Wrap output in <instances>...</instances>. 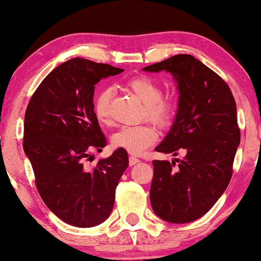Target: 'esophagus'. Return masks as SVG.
<instances>
[{
    "mask_svg": "<svg viewBox=\"0 0 261 261\" xmlns=\"http://www.w3.org/2000/svg\"><path fill=\"white\" fill-rule=\"evenodd\" d=\"M140 162L139 158L134 157V155H131L130 158H128V163H130V166H135V164H137Z\"/></svg>",
    "mask_w": 261,
    "mask_h": 261,
    "instance_id": "obj_1",
    "label": "esophagus"
}]
</instances>
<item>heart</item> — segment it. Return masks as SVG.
I'll return each mask as SVG.
<instances>
[{
	"label": "heart",
	"mask_w": 261,
	"mask_h": 261,
	"mask_svg": "<svg viewBox=\"0 0 261 261\" xmlns=\"http://www.w3.org/2000/svg\"><path fill=\"white\" fill-rule=\"evenodd\" d=\"M127 87L143 103V118H147L161 128H167L174 121L178 113V101L174 97L163 95L160 82L148 76L134 77L127 82ZM113 89L104 87L93 100V112L100 124L109 125L110 100ZM157 131L151 124H140L124 126L112 136L114 148L122 149L131 154H140L157 140Z\"/></svg>",
	"instance_id": "b5f03b06"
}]
</instances>
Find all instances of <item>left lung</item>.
Wrapping results in <instances>:
<instances>
[{
	"mask_svg": "<svg viewBox=\"0 0 261 261\" xmlns=\"http://www.w3.org/2000/svg\"><path fill=\"white\" fill-rule=\"evenodd\" d=\"M168 71L178 82L174 124L154 149L182 160L153 161L149 199L154 214L172 223L202 217L228 187L241 141L236 100L228 85L191 55H174L143 71Z\"/></svg>",
	"mask_w": 261,
	"mask_h": 261,
	"instance_id": "1",
	"label": "left lung"
}]
</instances>
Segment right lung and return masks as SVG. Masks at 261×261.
<instances>
[{
    "label": "right lung",
    "instance_id": "add662e5",
    "mask_svg": "<svg viewBox=\"0 0 261 261\" xmlns=\"http://www.w3.org/2000/svg\"><path fill=\"white\" fill-rule=\"evenodd\" d=\"M122 68L91 60H68L33 93L24 115L23 148L45 205L60 220L87 228L109 217L115 189L128 167L126 151L115 149L95 166L86 164L107 146L93 112L94 86Z\"/></svg>",
    "mask_w": 261,
    "mask_h": 261
}]
</instances>
